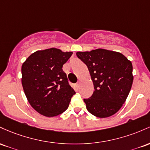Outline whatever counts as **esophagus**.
I'll list each match as a JSON object with an SVG mask.
<instances>
[{
	"label": "esophagus",
	"mask_w": 150,
	"mask_h": 150,
	"mask_svg": "<svg viewBox=\"0 0 150 150\" xmlns=\"http://www.w3.org/2000/svg\"><path fill=\"white\" fill-rule=\"evenodd\" d=\"M75 85H76V86L77 87V88H79V87L80 86V83H79V82H77V83H76Z\"/></svg>",
	"instance_id": "1"
}]
</instances>
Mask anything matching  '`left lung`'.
I'll return each instance as SVG.
<instances>
[{"instance_id": "obj_1", "label": "left lung", "mask_w": 150, "mask_h": 150, "mask_svg": "<svg viewBox=\"0 0 150 150\" xmlns=\"http://www.w3.org/2000/svg\"><path fill=\"white\" fill-rule=\"evenodd\" d=\"M76 56L86 65L94 91L84 98L88 111L98 117H110L125 102L133 81L132 64L123 54L104 49L78 52Z\"/></svg>"}]
</instances>
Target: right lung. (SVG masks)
Masks as SVG:
<instances>
[{
	"label": "right lung",
	"instance_id": "add662e5",
	"mask_svg": "<svg viewBox=\"0 0 150 150\" xmlns=\"http://www.w3.org/2000/svg\"><path fill=\"white\" fill-rule=\"evenodd\" d=\"M72 54L47 49L32 54L22 65L25 94L31 106L41 115L54 117L64 112L76 93L62 70Z\"/></svg>",
	"mask_w": 150,
	"mask_h": 150
}]
</instances>
